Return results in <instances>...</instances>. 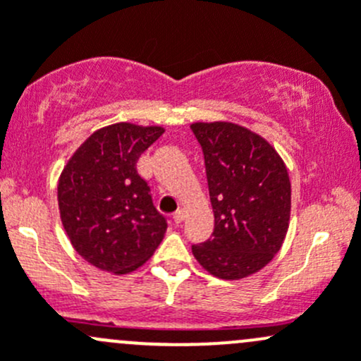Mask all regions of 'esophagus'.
Segmentation results:
<instances>
[{"label":"esophagus","mask_w":361,"mask_h":361,"mask_svg":"<svg viewBox=\"0 0 361 361\" xmlns=\"http://www.w3.org/2000/svg\"><path fill=\"white\" fill-rule=\"evenodd\" d=\"M185 218H187V211H185L183 207H181V209H178L176 213H174V224H181V221H183Z\"/></svg>","instance_id":"obj_1"}]
</instances>
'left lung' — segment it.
<instances>
[{
    "instance_id": "obj_1",
    "label": "left lung",
    "mask_w": 361,
    "mask_h": 361,
    "mask_svg": "<svg viewBox=\"0 0 361 361\" xmlns=\"http://www.w3.org/2000/svg\"><path fill=\"white\" fill-rule=\"evenodd\" d=\"M214 213L213 239L192 246L211 276L243 279L281 250L292 185L281 155L265 137L234 122H194Z\"/></svg>"
}]
</instances>
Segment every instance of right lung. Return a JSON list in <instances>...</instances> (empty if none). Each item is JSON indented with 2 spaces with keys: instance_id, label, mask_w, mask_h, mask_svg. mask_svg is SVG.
Here are the masks:
<instances>
[{
  "instance_id": "1",
  "label": "right lung",
  "mask_w": 361,
  "mask_h": 361,
  "mask_svg": "<svg viewBox=\"0 0 361 361\" xmlns=\"http://www.w3.org/2000/svg\"><path fill=\"white\" fill-rule=\"evenodd\" d=\"M164 130L133 122L101 127L61 173L57 202L64 232L76 253L101 271H136L166 235V218L136 169L140 155Z\"/></svg>"
}]
</instances>
